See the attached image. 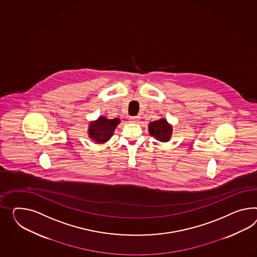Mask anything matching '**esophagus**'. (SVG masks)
I'll return each mask as SVG.
<instances>
[{
  "label": "esophagus",
  "mask_w": 257,
  "mask_h": 257,
  "mask_svg": "<svg viewBox=\"0 0 257 257\" xmlns=\"http://www.w3.org/2000/svg\"><path fill=\"white\" fill-rule=\"evenodd\" d=\"M139 119H140V116L139 115H136V116H131L130 117V122H132V123H136V122H138Z\"/></svg>",
  "instance_id": "obj_1"
}]
</instances>
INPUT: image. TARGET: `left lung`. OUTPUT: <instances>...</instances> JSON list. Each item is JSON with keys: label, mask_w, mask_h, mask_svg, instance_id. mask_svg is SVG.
Returning a JSON list of instances; mask_svg holds the SVG:
<instances>
[{"label": "left lung", "mask_w": 257, "mask_h": 257, "mask_svg": "<svg viewBox=\"0 0 257 257\" xmlns=\"http://www.w3.org/2000/svg\"><path fill=\"white\" fill-rule=\"evenodd\" d=\"M149 132L160 142H168L171 135V125L167 123L166 119H160L149 124Z\"/></svg>", "instance_id": "obj_1"}]
</instances>
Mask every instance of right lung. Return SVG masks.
<instances>
[{
    "instance_id": "obj_1",
    "label": "right lung",
    "mask_w": 257,
    "mask_h": 257,
    "mask_svg": "<svg viewBox=\"0 0 257 257\" xmlns=\"http://www.w3.org/2000/svg\"><path fill=\"white\" fill-rule=\"evenodd\" d=\"M120 120L118 118L107 119L105 117H99L95 122L89 125L88 134L93 141L97 143H104L111 138L112 132Z\"/></svg>"
}]
</instances>
